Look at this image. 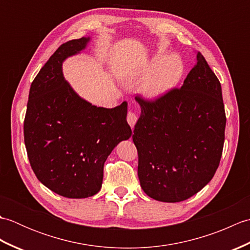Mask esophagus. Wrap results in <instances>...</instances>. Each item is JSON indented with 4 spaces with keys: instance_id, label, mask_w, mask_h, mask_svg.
<instances>
[{
    "instance_id": "1",
    "label": "esophagus",
    "mask_w": 250,
    "mask_h": 250,
    "mask_svg": "<svg viewBox=\"0 0 250 250\" xmlns=\"http://www.w3.org/2000/svg\"><path fill=\"white\" fill-rule=\"evenodd\" d=\"M126 120H128V124L131 125V128L133 129L137 121V115L133 113V111L130 110L128 113V116H126Z\"/></svg>"
}]
</instances>
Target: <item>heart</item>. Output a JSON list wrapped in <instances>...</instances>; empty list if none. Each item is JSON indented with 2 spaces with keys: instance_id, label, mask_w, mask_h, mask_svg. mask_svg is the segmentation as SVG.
Masks as SVG:
<instances>
[{
  "instance_id": "obj_1",
  "label": "heart",
  "mask_w": 250,
  "mask_h": 250,
  "mask_svg": "<svg viewBox=\"0 0 250 250\" xmlns=\"http://www.w3.org/2000/svg\"><path fill=\"white\" fill-rule=\"evenodd\" d=\"M184 75V62L176 55L158 52L132 73L134 78H145L141 91L148 100H158L177 86Z\"/></svg>"
}]
</instances>
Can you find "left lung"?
<instances>
[{"instance_id": "1", "label": "left lung", "mask_w": 250, "mask_h": 250, "mask_svg": "<svg viewBox=\"0 0 250 250\" xmlns=\"http://www.w3.org/2000/svg\"><path fill=\"white\" fill-rule=\"evenodd\" d=\"M135 100L141 116L132 137L142 189L167 203L191 198L214 177L222 155L227 119L218 78L198 51L182 88L153 102Z\"/></svg>"}]
</instances>
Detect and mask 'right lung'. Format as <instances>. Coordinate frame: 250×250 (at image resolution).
<instances>
[{"instance_id": "add662e5", "label": "right lung", "mask_w": 250, "mask_h": 250, "mask_svg": "<svg viewBox=\"0 0 250 250\" xmlns=\"http://www.w3.org/2000/svg\"><path fill=\"white\" fill-rule=\"evenodd\" d=\"M91 37L62 44L31 84L23 133L31 167L55 193L70 199L97 194L106 159L132 135L128 104L97 107L74 91L62 72L68 57L86 49Z\"/></svg>"}]
</instances>
